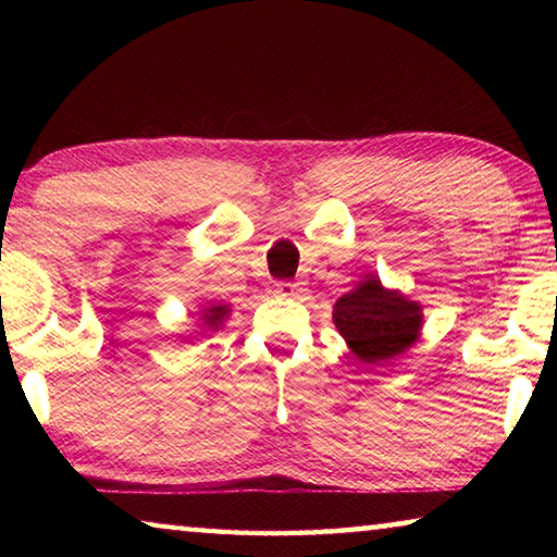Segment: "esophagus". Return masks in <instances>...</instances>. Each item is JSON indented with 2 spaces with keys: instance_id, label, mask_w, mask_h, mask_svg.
I'll use <instances>...</instances> for the list:
<instances>
[{
  "instance_id": "esophagus-1",
  "label": "esophagus",
  "mask_w": 557,
  "mask_h": 557,
  "mask_svg": "<svg viewBox=\"0 0 557 557\" xmlns=\"http://www.w3.org/2000/svg\"><path fill=\"white\" fill-rule=\"evenodd\" d=\"M275 292H277L280 297H292V299H297V297L305 295V287H301L299 282H277V285H275Z\"/></svg>"
}]
</instances>
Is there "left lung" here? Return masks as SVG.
I'll use <instances>...</instances> for the list:
<instances>
[{
    "label": "left lung",
    "mask_w": 557,
    "mask_h": 557,
    "mask_svg": "<svg viewBox=\"0 0 557 557\" xmlns=\"http://www.w3.org/2000/svg\"><path fill=\"white\" fill-rule=\"evenodd\" d=\"M332 319L356 361L375 369L418 344L422 305L400 289L385 287L375 275H366L336 299Z\"/></svg>",
    "instance_id": "1"
}]
</instances>
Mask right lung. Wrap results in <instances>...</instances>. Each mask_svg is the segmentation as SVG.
Masks as SVG:
<instances>
[{"label": "right lung", "mask_w": 557, "mask_h": 557, "mask_svg": "<svg viewBox=\"0 0 557 557\" xmlns=\"http://www.w3.org/2000/svg\"><path fill=\"white\" fill-rule=\"evenodd\" d=\"M228 317H231L228 305H223V301H209V305L199 309V329H201V332L196 336H203L209 332H219ZM186 338L188 336H184V342H186Z\"/></svg>", "instance_id": "obj_1"}]
</instances>
